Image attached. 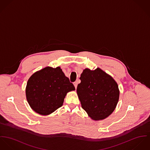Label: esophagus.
Listing matches in <instances>:
<instances>
[{"label":"esophagus","mask_w":150,"mask_h":150,"mask_svg":"<svg viewBox=\"0 0 150 150\" xmlns=\"http://www.w3.org/2000/svg\"><path fill=\"white\" fill-rule=\"evenodd\" d=\"M74 86H75V88H76L77 86H78V83H77V82H75L74 83Z\"/></svg>","instance_id":"34e87169"}]
</instances>
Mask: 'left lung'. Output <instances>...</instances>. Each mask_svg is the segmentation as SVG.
Returning a JSON list of instances; mask_svg holds the SVG:
<instances>
[{
    "label": "left lung",
    "instance_id": "obj_1",
    "mask_svg": "<svg viewBox=\"0 0 150 150\" xmlns=\"http://www.w3.org/2000/svg\"><path fill=\"white\" fill-rule=\"evenodd\" d=\"M77 94L82 108L93 120H100L110 115L119 99V90L112 76L99 68H86L82 73Z\"/></svg>",
    "mask_w": 150,
    "mask_h": 150
}]
</instances>
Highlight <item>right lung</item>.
I'll use <instances>...</instances> for the list:
<instances>
[{
  "label": "right lung",
  "mask_w": 150,
  "mask_h": 150,
  "mask_svg": "<svg viewBox=\"0 0 150 150\" xmlns=\"http://www.w3.org/2000/svg\"><path fill=\"white\" fill-rule=\"evenodd\" d=\"M75 89L60 67H47L31 76L26 95L32 109L40 115H48L61 107L67 93Z\"/></svg>",
  "instance_id": "1"
}]
</instances>
